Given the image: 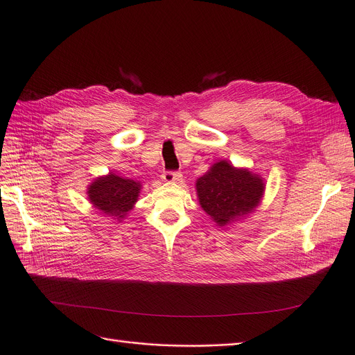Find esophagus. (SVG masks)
Wrapping results in <instances>:
<instances>
[{"instance_id": "esophagus-1", "label": "esophagus", "mask_w": 355, "mask_h": 355, "mask_svg": "<svg viewBox=\"0 0 355 355\" xmlns=\"http://www.w3.org/2000/svg\"><path fill=\"white\" fill-rule=\"evenodd\" d=\"M162 178L166 182H173V181H180L182 178V174L180 171H164L162 174Z\"/></svg>"}]
</instances>
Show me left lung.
<instances>
[{
  "label": "left lung",
  "mask_w": 355,
  "mask_h": 355,
  "mask_svg": "<svg viewBox=\"0 0 355 355\" xmlns=\"http://www.w3.org/2000/svg\"><path fill=\"white\" fill-rule=\"evenodd\" d=\"M263 191L260 177L237 170L227 162L214 164L208 174L196 181L200 207L219 226L250 214L259 205Z\"/></svg>",
  "instance_id": "obj_1"
}]
</instances>
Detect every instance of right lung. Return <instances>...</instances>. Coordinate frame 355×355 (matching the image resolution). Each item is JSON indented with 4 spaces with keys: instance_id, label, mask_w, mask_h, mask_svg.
I'll return each mask as SVG.
<instances>
[{
    "instance_id": "right-lung-1",
    "label": "right lung",
    "mask_w": 355,
    "mask_h": 355,
    "mask_svg": "<svg viewBox=\"0 0 355 355\" xmlns=\"http://www.w3.org/2000/svg\"><path fill=\"white\" fill-rule=\"evenodd\" d=\"M140 184L115 174L98 178L88 188L89 200L107 215L123 218L137 200Z\"/></svg>"
}]
</instances>
